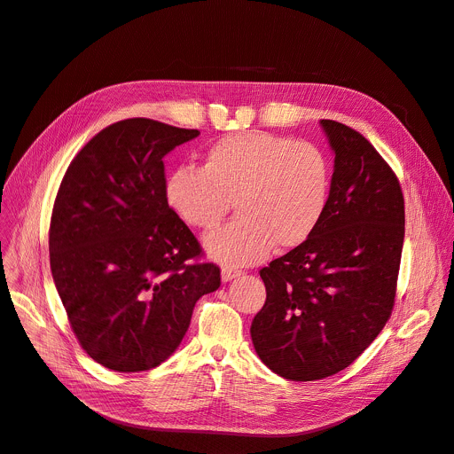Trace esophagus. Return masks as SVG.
Returning <instances> with one entry per match:
<instances>
[{"instance_id": "34e87169", "label": "esophagus", "mask_w": 454, "mask_h": 454, "mask_svg": "<svg viewBox=\"0 0 454 454\" xmlns=\"http://www.w3.org/2000/svg\"><path fill=\"white\" fill-rule=\"evenodd\" d=\"M221 274H223V281L226 283V281H231V279H235V278H239L243 272H241V270H235V269H228V267H226V269H223V272H221Z\"/></svg>"}]
</instances>
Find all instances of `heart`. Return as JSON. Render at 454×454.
I'll return each instance as SVG.
<instances>
[{
    "instance_id": "1",
    "label": "heart",
    "mask_w": 454,
    "mask_h": 454,
    "mask_svg": "<svg viewBox=\"0 0 454 454\" xmlns=\"http://www.w3.org/2000/svg\"><path fill=\"white\" fill-rule=\"evenodd\" d=\"M331 163L313 143L261 130L228 134L204 153V167L184 165L165 180V202L197 230L217 228L235 200L241 217L206 237L226 267L265 259L278 245H305L331 197Z\"/></svg>"
}]
</instances>
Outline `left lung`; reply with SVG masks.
Masks as SVG:
<instances>
[{
	"label": "left lung",
	"instance_id": "1",
	"mask_svg": "<svg viewBox=\"0 0 454 454\" xmlns=\"http://www.w3.org/2000/svg\"><path fill=\"white\" fill-rule=\"evenodd\" d=\"M335 153L329 206L305 245L259 276L267 301L250 335L259 359L291 380L348 368L388 322L404 239V199L390 165L356 130L320 121Z\"/></svg>",
	"mask_w": 454,
	"mask_h": 454
}]
</instances>
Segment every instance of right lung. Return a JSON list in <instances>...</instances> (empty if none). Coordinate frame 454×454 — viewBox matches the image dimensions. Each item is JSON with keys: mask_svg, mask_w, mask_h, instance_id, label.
<instances>
[{"mask_svg": "<svg viewBox=\"0 0 454 454\" xmlns=\"http://www.w3.org/2000/svg\"><path fill=\"white\" fill-rule=\"evenodd\" d=\"M154 119L117 121L69 163L50 226L51 274L71 329L95 363L145 372L180 346L221 269L167 206L163 156L197 137Z\"/></svg>", "mask_w": 454, "mask_h": 454, "instance_id": "right-lung-1", "label": "right lung"}]
</instances>
